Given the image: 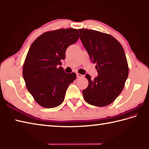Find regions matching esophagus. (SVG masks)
Segmentation results:
<instances>
[{"mask_svg":"<svg viewBox=\"0 0 149 149\" xmlns=\"http://www.w3.org/2000/svg\"><path fill=\"white\" fill-rule=\"evenodd\" d=\"M77 77L78 78H82L84 76L82 75V74H80V73H77Z\"/></svg>","mask_w":149,"mask_h":149,"instance_id":"esophagus-1","label":"esophagus"}]
</instances>
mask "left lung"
<instances>
[{
	"mask_svg": "<svg viewBox=\"0 0 149 149\" xmlns=\"http://www.w3.org/2000/svg\"><path fill=\"white\" fill-rule=\"evenodd\" d=\"M78 31L98 74L93 80L89 74L86 75L89 85L82 91L84 98L90 105L107 106L120 95L128 77L129 66L123 48L109 34L88 29Z\"/></svg>",
	"mask_w": 149,
	"mask_h": 149,
	"instance_id": "left-lung-1",
	"label": "left lung"
}]
</instances>
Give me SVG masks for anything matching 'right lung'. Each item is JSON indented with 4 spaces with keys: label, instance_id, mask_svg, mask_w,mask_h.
Segmentation results:
<instances>
[{
    "label": "right lung",
    "instance_id": "right-lung-1",
    "mask_svg": "<svg viewBox=\"0 0 149 149\" xmlns=\"http://www.w3.org/2000/svg\"><path fill=\"white\" fill-rule=\"evenodd\" d=\"M80 36L77 29H59L44 33L33 42L23 64L22 74L28 91L44 108L58 107L77 75L59 67L65 51Z\"/></svg>",
    "mask_w": 149,
    "mask_h": 149
}]
</instances>
